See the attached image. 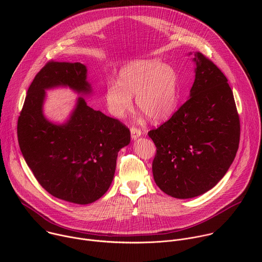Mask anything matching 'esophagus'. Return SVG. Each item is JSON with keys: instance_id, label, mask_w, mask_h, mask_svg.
Here are the masks:
<instances>
[{"instance_id": "obj_1", "label": "esophagus", "mask_w": 262, "mask_h": 262, "mask_svg": "<svg viewBox=\"0 0 262 262\" xmlns=\"http://www.w3.org/2000/svg\"><path fill=\"white\" fill-rule=\"evenodd\" d=\"M142 135V132L136 127H132L130 128V136H132V139L133 140H137L139 137H141Z\"/></svg>"}]
</instances>
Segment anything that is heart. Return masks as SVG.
<instances>
[{
    "label": "heart",
    "mask_w": 262,
    "mask_h": 262,
    "mask_svg": "<svg viewBox=\"0 0 262 262\" xmlns=\"http://www.w3.org/2000/svg\"><path fill=\"white\" fill-rule=\"evenodd\" d=\"M136 95L137 106L154 121L168 118L176 107L178 77L175 69L157 59L134 60L119 71L118 81H110L104 98L110 113L124 117L133 108Z\"/></svg>",
    "instance_id": "heart-1"
}]
</instances>
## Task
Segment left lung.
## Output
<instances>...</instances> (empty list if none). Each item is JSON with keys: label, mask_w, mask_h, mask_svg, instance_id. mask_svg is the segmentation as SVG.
<instances>
[{"label": "left lung", "mask_w": 262, "mask_h": 262, "mask_svg": "<svg viewBox=\"0 0 262 262\" xmlns=\"http://www.w3.org/2000/svg\"><path fill=\"white\" fill-rule=\"evenodd\" d=\"M193 61L190 98L168 121L148 133L157 146L155 181L164 193L178 199L194 198L213 188L234 161L241 134L227 78L199 52Z\"/></svg>", "instance_id": "obj_1"}]
</instances>
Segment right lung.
Returning a JSON list of instances; mask_svg holds the SVG:
<instances>
[{
	"instance_id": "add662e5",
	"label": "right lung",
	"mask_w": 262,
	"mask_h": 262,
	"mask_svg": "<svg viewBox=\"0 0 262 262\" xmlns=\"http://www.w3.org/2000/svg\"><path fill=\"white\" fill-rule=\"evenodd\" d=\"M57 87L91 94L86 65L51 61L36 74L17 121L19 148L47 192L67 202L89 204L108 190L118 152L129 144L130 133L81 96L64 123L52 122L43 114V103L46 90Z\"/></svg>"
}]
</instances>
